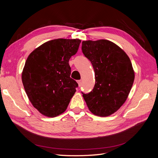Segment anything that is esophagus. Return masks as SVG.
<instances>
[{"mask_svg":"<svg viewBox=\"0 0 158 158\" xmlns=\"http://www.w3.org/2000/svg\"><path fill=\"white\" fill-rule=\"evenodd\" d=\"M77 82H78V84L79 87H80V85H81V80H78V81H77Z\"/></svg>","mask_w":158,"mask_h":158,"instance_id":"obj_1","label":"esophagus"}]
</instances>
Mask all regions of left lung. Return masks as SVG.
Instances as JSON below:
<instances>
[{"mask_svg": "<svg viewBox=\"0 0 158 158\" xmlns=\"http://www.w3.org/2000/svg\"><path fill=\"white\" fill-rule=\"evenodd\" d=\"M82 50L92 64L95 84L83 98L89 111L99 117L115 113L125 102L135 80L130 59L121 48L106 40L84 41Z\"/></svg>", "mask_w": 158, "mask_h": 158, "instance_id": "1", "label": "left lung"}]
</instances>
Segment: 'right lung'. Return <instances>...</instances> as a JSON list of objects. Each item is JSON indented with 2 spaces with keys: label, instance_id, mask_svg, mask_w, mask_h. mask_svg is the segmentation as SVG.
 Here are the masks:
<instances>
[{
  "label": "right lung",
  "instance_id": "right-lung-1",
  "mask_svg": "<svg viewBox=\"0 0 158 158\" xmlns=\"http://www.w3.org/2000/svg\"><path fill=\"white\" fill-rule=\"evenodd\" d=\"M81 40L56 39L38 47L28 56L22 80L33 106L55 117L64 113L78 84L70 78L69 59L78 50Z\"/></svg>",
  "mask_w": 158,
  "mask_h": 158
}]
</instances>
